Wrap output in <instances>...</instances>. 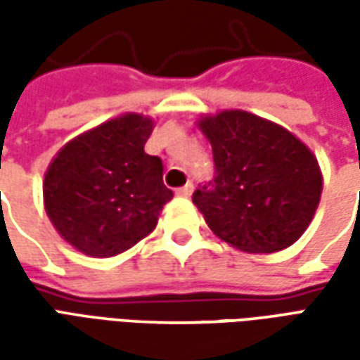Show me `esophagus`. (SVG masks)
I'll use <instances>...</instances> for the list:
<instances>
[{
    "instance_id": "esophagus-1",
    "label": "esophagus",
    "mask_w": 360,
    "mask_h": 360,
    "mask_svg": "<svg viewBox=\"0 0 360 360\" xmlns=\"http://www.w3.org/2000/svg\"><path fill=\"white\" fill-rule=\"evenodd\" d=\"M193 191H195L193 183H187V185H183V187L177 188V191H175V195L183 196V198H188V196L193 195Z\"/></svg>"
}]
</instances>
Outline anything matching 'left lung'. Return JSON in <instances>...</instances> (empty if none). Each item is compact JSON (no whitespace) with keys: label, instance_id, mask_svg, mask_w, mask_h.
Instances as JSON below:
<instances>
[{"label":"left lung","instance_id":"8db88e82","mask_svg":"<svg viewBox=\"0 0 360 360\" xmlns=\"http://www.w3.org/2000/svg\"><path fill=\"white\" fill-rule=\"evenodd\" d=\"M210 141L216 175L193 202L221 241L245 252L291 247L314 218L322 173L293 133L243 110L198 119Z\"/></svg>","mask_w":360,"mask_h":360}]
</instances>
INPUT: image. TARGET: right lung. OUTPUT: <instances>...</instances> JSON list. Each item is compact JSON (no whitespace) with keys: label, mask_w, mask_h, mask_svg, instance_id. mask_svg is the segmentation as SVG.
Returning a JSON list of instances; mask_svg holds the SVG:
<instances>
[{"label":"right lung","mask_w":360,"mask_h":360,"mask_svg":"<svg viewBox=\"0 0 360 360\" xmlns=\"http://www.w3.org/2000/svg\"><path fill=\"white\" fill-rule=\"evenodd\" d=\"M154 121L125 113L75 136L44 175V206L58 233L86 257H115L154 231L173 193L164 164L144 152Z\"/></svg>","instance_id":"1"}]
</instances>
